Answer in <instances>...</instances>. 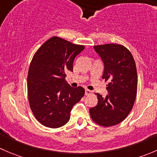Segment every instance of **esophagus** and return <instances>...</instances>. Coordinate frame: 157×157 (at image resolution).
Masks as SVG:
<instances>
[{"mask_svg": "<svg viewBox=\"0 0 157 157\" xmlns=\"http://www.w3.org/2000/svg\"><path fill=\"white\" fill-rule=\"evenodd\" d=\"M92 93V92L90 91V90H85V95H86V96H87V95H90Z\"/></svg>", "mask_w": 157, "mask_h": 157, "instance_id": "34e87169", "label": "esophagus"}]
</instances>
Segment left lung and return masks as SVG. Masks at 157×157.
<instances>
[{"instance_id": "left-lung-1", "label": "left lung", "mask_w": 157, "mask_h": 157, "mask_svg": "<svg viewBox=\"0 0 157 157\" xmlns=\"http://www.w3.org/2000/svg\"><path fill=\"white\" fill-rule=\"evenodd\" d=\"M104 63L102 79L107 82L109 95L99 93L98 103L90 109L92 120L102 127L116 125L124 121L134 106L137 96V74L131 52L120 44L94 45Z\"/></svg>"}]
</instances>
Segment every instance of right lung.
Listing matches in <instances>:
<instances>
[{"instance_id":"right-lung-1","label":"right lung","mask_w":157,"mask_h":157,"mask_svg":"<svg viewBox=\"0 0 157 157\" xmlns=\"http://www.w3.org/2000/svg\"><path fill=\"white\" fill-rule=\"evenodd\" d=\"M85 47L53 36L35 53L27 77L28 99L35 118L42 125L58 128L67 124L73 106L82 99V86L71 87L66 73Z\"/></svg>"}]
</instances>
